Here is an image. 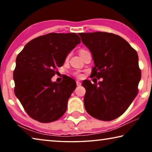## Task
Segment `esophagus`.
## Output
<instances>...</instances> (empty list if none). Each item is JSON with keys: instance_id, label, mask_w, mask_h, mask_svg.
Masks as SVG:
<instances>
[{"instance_id": "esophagus-1", "label": "esophagus", "mask_w": 152, "mask_h": 152, "mask_svg": "<svg viewBox=\"0 0 152 152\" xmlns=\"http://www.w3.org/2000/svg\"><path fill=\"white\" fill-rule=\"evenodd\" d=\"M81 82L80 81H76V85L77 86H80L81 85Z\"/></svg>"}]
</instances>
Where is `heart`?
Returning a JSON list of instances; mask_svg holds the SVG:
<instances>
[{
	"label": "heart",
	"instance_id": "1",
	"mask_svg": "<svg viewBox=\"0 0 152 152\" xmlns=\"http://www.w3.org/2000/svg\"><path fill=\"white\" fill-rule=\"evenodd\" d=\"M85 51V50H81L80 51V52H81V51Z\"/></svg>",
	"mask_w": 152,
	"mask_h": 152
}]
</instances>
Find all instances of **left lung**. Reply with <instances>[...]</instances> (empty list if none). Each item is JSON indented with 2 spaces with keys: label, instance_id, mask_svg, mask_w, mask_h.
Here are the masks:
<instances>
[{
  "label": "left lung",
  "instance_id": "left-lung-1",
  "mask_svg": "<svg viewBox=\"0 0 152 152\" xmlns=\"http://www.w3.org/2000/svg\"><path fill=\"white\" fill-rule=\"evenodd\" d=\"M94 67L91 75L103 80L82 82L85 109L92 117L112 121L125 112L138 93L141 72L137 51L120 36L107 32L80 33Z\"/></svg>",
  "mask_w": 152,
  "mask_h": 152
}]
</instances>
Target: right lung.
<instances>
[{"instance_id": "right-lung-1", "label": "right lung", "mask_w": 152, "mask_h": 152, "mask_svg": "<svg viewBox=\"0 0 152 152\" xmlns=\"http://www.w3.org/2000/svg\"><path fill=\"white\" fill-rule=\"evenodd\" d=\"M80 40L74 33H48L30 41L18 54L13 72L15 94L33 119L53 122L66 111L76 82L66 76L57 83L51 78Z\"/></svg>"}]
</instances>
